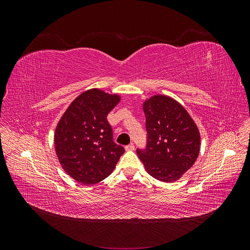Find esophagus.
Instances as JSON below:
<instances>
[{"mask_svg":"<svg viewBox=\"0 0 250 250\" xmlns=\"http://www.w3.org/2000/svg\"><path fill=\"white\" fill-rule=\"evenodd\" d=\"M125 149H126V151H132V150H134V145L133 144H129V145H127L125 147Z\"/></svg>","mask_w":250,"mask_h":250,"instance_id":"obj_1","label":"esophagus"}]
</instances>
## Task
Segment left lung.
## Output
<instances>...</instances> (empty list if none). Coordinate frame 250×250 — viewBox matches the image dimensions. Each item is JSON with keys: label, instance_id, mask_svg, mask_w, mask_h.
<instances>
[{"label": "left lung", "instance_id": "8db88e82", "mask_svg": "<svg viewBox=\"0 0 250 250\" xmlns=\"http://www.w3.org/2000/svg\"><path fill=\"white\" fill-rule=\"evenodd\" d=\"M147 145L137 149L151 176L174 183L190 169L200 150V133L186 108L168 96L155 95L143 104Z\"/></svg>", "mask_w": 250, "mask_h": 250}]
</instances>
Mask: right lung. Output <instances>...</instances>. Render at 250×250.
Listing matches in <instances>:
<instances>
[{"mask_svg": "<svg viewBox=\"0 0 250 250\" xmlns=\"http://www.w3.org/2000/svg\"><path fill=\"white\" fill-rule=\"evenodd\" d=\"M120 102L119 95L92 88L79 95L56 126L55 151L62 169L83 185H94L115 169L123 146L112 139L107 115Z\"/></svg>", "mask_w": 250, "mask_h": 250, "instance_id": "add662e5", "label": "right lung"}]
</instances>
